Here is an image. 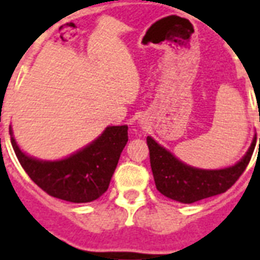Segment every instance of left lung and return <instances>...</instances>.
Masks as SVG:
<instances>
[{
  "mask_svg": "<svg viewBox=\"0 0 260 260\" xmlns=\"http://www.w3.org/2000/svg\"><path fill=\"white\" fill-rule=\"evenodd\" d=\"M255 139L256 136H254L250 148L240 160L232 166L212 170L186 165L154 138L148 136L147 146L150 148L151 169L156 189L167 198L182 204H193L224 193L246 170L254 152Z\"/></svg>",
  "mask_w": 260,
  "mask_h": 260,
  "instance_id": "obj_1",
  "label": "left lung"
}]
</instances>
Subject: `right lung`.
Segmentation results:
<instances>
[{
  "instance_id": "obj_1",
  "label": "right lung",
  "mask_w": 260,
  "mask_h": 260,
  "mask_svg": "<svg viewBox=\"0 0 260 260\" xmlns=\"http://www.w3.org/2000/svg\"><path fill=\"white\" fill-rule=\"evenodd\" d=\"M9 134L18 162L30 179L52 197L74 204L91 202L105 193L128 142V125H109L93 142L66 158L46 160L20 148L12 125Z\"/></svg>"
}]
</instances>
